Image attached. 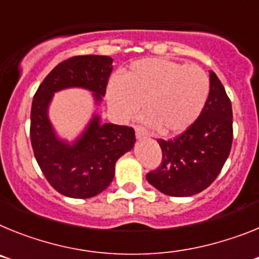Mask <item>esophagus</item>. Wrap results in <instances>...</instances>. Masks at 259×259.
I'll return each mask as SVG.
<instances>
[{"label":"esophagus","mask_w":259,"mask_h":259,"mask_svg":"<svg viewBox=\"0 0 259 259\" xmlns=\"http://www.w3.org/2000/svg\"><path fill=\"white\" fill-rule=\"evenodd\" d=\"M148 134H146L144 130H141V128H136V139L137 140H145V139H148Z\"/></svg>","instance_id":"obj_1"}]
</instances>
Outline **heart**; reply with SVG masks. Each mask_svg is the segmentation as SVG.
I'll list each match as a JSON object with an SVG mask.
<instances>
[{"label":"heart","mask_w":259,"mask_h":259,"mask_svg":"<svg viewBox=\"0 0 259 259\" xmlns=\"http://www.w3.org/2000/svg\"><path fill=\"white\" fill-rule=\"evenodd\" d=\"M210 93L206 71L166 58L132 63L122 77L107 87L110 109L120 119L131 118L144 102L143 122L162 135L187 131L198 119Z\"/></svg>","instance_id":"heart-1"}]
</instances>
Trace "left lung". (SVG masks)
<instances>
[{
  "mask_svg": "<svg viewBox=\"0 0 259 259\" xmlns=\"http://www.w3.org/2000/svg\"><path fill=\"white\" fill-rule=\"evenodd\" d=\"M209 76V98L197 120L176 139L158 140L162 163L146 180L167 196L189 197L206 189L230 155L232 106L215 72Z\"/></svg>",
  "mask_w": 259,
  "mask_h": 259,
  "instance_id": "8db88e82",
  "label": "left lung"
}]
</instances>
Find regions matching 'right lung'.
<instances>
[{
    "instance_id": "add662e5",
    "label": "right lung",
    "mask_w": 259,
    "mask_h": 259,
    "mask_svg": "<svg viewBox=\"0 0 259 259\" xmlns=\"http://www.w3.org/2000/svg\"><path fill=\"white\" fill-rule=\"evenodd\" d=\"M113 71L107 56H77L61 62L40 84L31 109V144L53 188L66 197L91 198L104 192L115 175V163L135 146L134 128L102 123L97 109L74 141L58 136L49 119L54 93L83 88L100 106Z\"/></svg>"
}]
</instances>
